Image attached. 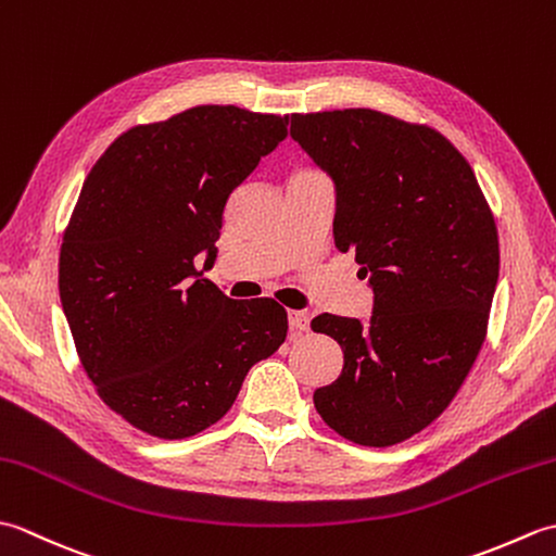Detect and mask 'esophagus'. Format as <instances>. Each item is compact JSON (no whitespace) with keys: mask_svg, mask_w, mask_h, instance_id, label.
<instances>
[{"mask_svg":"<svg viewBox=\"0 0 556 556\" xmlns=\"http://www.w3.org/2000/svg\"><path fill=\"white\" fill-rule=\"evenodd\" d=\"M289 327L293 334L305 332L311 327V315L305 311H289Z\"/></svg>","mask_w":556,"mask_h":556,"instance_id":"34e87169","label":"esophagus"}]
</instances>
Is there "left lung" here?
I'll use <instances>...</instances> for the list:
<instances>
[{
	"label": "left lung",
	"instance_id": "8db88e82",
	"mask_svg": "<svg viewBox=\"0 0 556 556\" xmlns=\"http://www.w3.org/2000/svg\"><path fill=\"white\" fill-rule=\"evenodd\" d=\"M291 138L334 184V243L372 289L368 320L323 313L344 351L315 389L323 420L392 446L440 418L485 341L500 279L497 227L466 157L430 126L375 110L291 114Z\"/></svg>",
	"mask_w": 556,
	"mask_h": 556
}]
</instances>
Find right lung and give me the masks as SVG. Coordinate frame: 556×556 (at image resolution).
I'll use <instances>...</instances> for the list:
<instances>
[{"label":"right lung","mask_w":556,"mask_h":556,"mask_svg":"<svg viewBox=\"0 0 556 556\" xmlns=\"http://www.w3.org/2000/svg\"><path fill=\"white\" fill-rule=\"evenodd\" d=\"M289 116L203 104L134 126L80 188L59 299L83 370L112 410L160 440L217 422L248 370L287 339L271 299L233 301L194 269L217 257L224 205L287 138Z\"/></svg>","instance_id":"right-lung-1"}]
</instances>
